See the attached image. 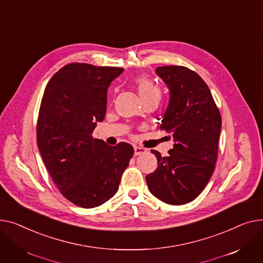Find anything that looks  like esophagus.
<instances>
[{"label":"esophagus","mask_w":263,"mask_h":263,"mask_svg":"<svg viewBox=\"0 0 263 263\" xmlns=\"http://www.w3.org/2000/svg\"><path fill=\"white\" fill-rule=\"evenodd\" d=\"M134 151H135V156L142 155V154H144V153L147 152L146 148L141 147V146H135V147H134Z\"/></svg>","instance_id":"34e87169"}]
</instances>
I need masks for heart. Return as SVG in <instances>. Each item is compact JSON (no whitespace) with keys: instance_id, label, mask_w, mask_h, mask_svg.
Listing matches in <instances>:
<instances>
[{"instance_id":"1","label":"heart","mask_w":263,"mask_h":263,"mask_svg":"<svg viewBox=\"0 0 263 263\" xmlns=\"http://www.w3.org/2000/svg\"><path fill=\"white\" fill-rule=\"evenodd\" d=\"M136 84L139 95H140L143 102L161 97L160 88L146 77H139L136 80Z\"/></svg>"}]
</instances>
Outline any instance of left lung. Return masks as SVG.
<instances>
[{
    "label": "left lung",
    "mask_w": 263,
    "mask_h": 263,
    "mask_svg": "<svg viewBox=\"0 0 263 263\" xmlns=\"http://www.w3.org/2000/svg\"><path fill=\"white\" fill-rule=\"evenodd\" d=\"M157 75L170 90L160 129L171 133L173 148L157 157L158 166L145 179L153 195L170 205L195 199L208 183L218 158L222 120L207 84L182 66H164Z\"/></svg>",
    "instance_id": "1"
}]
</instances>
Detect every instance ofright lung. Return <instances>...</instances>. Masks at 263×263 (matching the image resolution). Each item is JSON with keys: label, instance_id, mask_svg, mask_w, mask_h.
Returning a JSON list of instances; mask_svg holds the SVG:
<instances>
[{"label": "right lung", "instance_id": "1", "mask_svg": "<svg viewBox=\"0 0 263 263\" xmlns=\"http://www.w3.org/2000/svg\"><path fill=\"white\" fill-rule=\"evenodd\" d=\"M123 68L73 63L46 85L37 121V143L60 193L76 206L98 207L118 191L134 155L125 142L116 146L92 137L106 114L107 89Z\"/></svg>", "mask_w": 263, "mask_h": 263}]
</instances>
